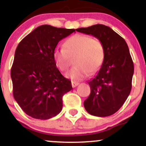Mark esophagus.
Segmentation results:
<instances>
[{
	"label": "esophagus",
	"mask_w": 146,
	"mask_h": 146,
	"mask_svg": "<svg viewBox=\"0 0 146 146\" xmlns=\"http://www.w3.org/2000/svg\"><path fill=\"white\" fill-rule=\"evenodd\" d=\"M71 84H72V87H73V88H75V87L78 86L79 82H75V81H72Z\"/></svg>",
	"instance_id": "esophagus-1"
}]
</instances>
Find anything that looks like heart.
I'll list each match as a JSON object with an SVG mask.
<instances>
[{"instance_id":"heart-1","label":"heart","mask_w":146,"mask_h":146,"mask_svg":"<svg viewBox=\"0 0 146 146\" xmlns=\"http://www.w3.org/2000/svg\"><path fill=\"white\" fill-rule=\"evenodd\" d=\"M74 66L66 74L73 80H81L88 74L93 75L103 64L105 51L102 42L98 38L82 34H75L63 43V48H56L53 59L58 69L66 71L74 58Z\"/></svg>"}]
</instances>
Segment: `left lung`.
I'll use <instances>...</instances> for the list:
<instances>
[{"label": "left lung", "instance_id": "left-lung-1", "mask_svg": "<svg viewBox=\"0 0 146 146\" xmlns=\"http://www.w3.org/2000/svg\"><path fill=\"white\" fill-rule=\"evenodd\" d=\"M77 31L92 35L103 44L105 58L98 74L88 82L90 94L84 102L85 109L96 117L115 113L130 95L134 64L125 40L109 27L95 25Z\"/></svg>", "mask_w": 146, "mask_h": 146}]
</instances>
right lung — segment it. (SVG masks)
Listing matches in <instances>:
<instances>
[{
  "instance_id": "right-lung-1",
  "label": "right lung",
  "mask_w": 146,
  "mask_h": 146,
  "mask_svg": "<svg viewBox=\"0 0 146 146\" xmlns=\"http://www.w3.org/2000/svg\"><path fill=\"white\" fill-rule=\"evenodd\" d=\"M73 32L41 25L18 44L11 69L13 95L29 116L48 119L62 109V96L73 88L56 67L53 52L59 41Z\"/></svg>"
}]
</instances>
